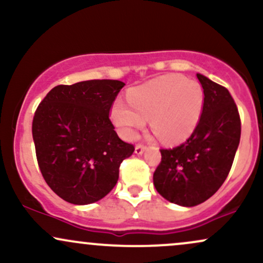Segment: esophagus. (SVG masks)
Instances as JSON below:
<instances>
[{"mask_svg": "<svg viewBox=\"0 0 263 263\" xmlns=\"http://www.w3.org/2000/svg\"><path fill=\"white\" fill-rule=\"evenodd\" d=\"M144 149H146V147H144L143 144H136L135 153L136 155H142V153L144 152Z\"/></svg>", "mask_w": 263, "mask_h": 263, "instance_id": "1", "label": "esophagus"}]
</instances>
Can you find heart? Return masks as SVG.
Returning <instances> with one entry per match:
<instances>
[{
    "label": "heart",
    "mask_w": 263,
    "mask_h": 263,
    "mask_svg": "<svg viewBox=\"0 0 263 263\" xmlns=\"http://www.w3.org/2000/svg\"><path fill=\"white\" fill-rule=\"evenodd\" d=\"M127 99L132 106L116 101L111 120L129 141L151 119V127L164 143H180L194 132L204 106L201 86L182 75H164L134 87Z\"/></svg>",
    "instance_id": "1"
}]
</instances>
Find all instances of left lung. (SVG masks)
Listing matches in <instances>:
<instances>
[{
  "instance_id": "1",
  "label": "left lung",
  "mask_w": 263,
  "mask_h": 263,
  "mask_svg": "<svg viewBox=\"0 0 263 263\" xmlns=\"http://www.w3.org/2000/svg\"><path fill=\"white\" fill-rule=\"evenodd\" d=\"M204 91L200 120L180 146L161 149L153 173L157 192L171 203L195 206L213 197L225 182L240 143L241 121L226 87L197 74Z\"/></svg>"
}]
</instances>
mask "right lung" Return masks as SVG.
Segmentation results:
<instances>
[{"instance_id": "1", "label": "right lung", "mask_w": 263, "mask_h": 263, "mask_svg": "<svg viewBox=\"0 0 263 263\" xmlns=\"http://www.w3.org/2000/svg\"><path fill=\"white\" fill-rule=\"evenodd\" d=\"M125 83L86 80L53 87L35 110L32 135L39 170L50 189L77 205L95 203L119 179L134 144L120 140L108 119Z\"/></svg>"}]
</instances>
